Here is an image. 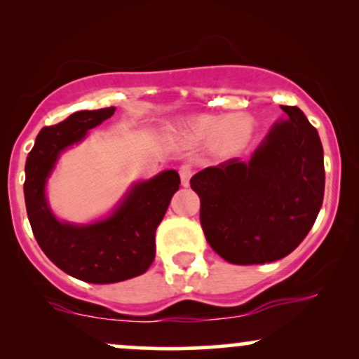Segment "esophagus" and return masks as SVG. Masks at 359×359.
<instances>
[{"label": "esophagus", "mask_w": 359, "mask_h": 359, "mask_svg": "<svg viewBox=\"0 0 359 359\" xmlns=\"http://www.w3.org/2000/svg\"><path fill=\"white\" fill-rule=\"evenodd\" d=\"M179 174H180V180H182V185H184V187H187L189 182H191V177L194 174L192 167L185 163V165H182V167L179 168Z\"/></svg>", "instance_id": "1"}]
</instances>
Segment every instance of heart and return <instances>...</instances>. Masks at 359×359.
Returning a JSON list of instances; mask_svg holds the SVG:
<instances>
[{
	"mask_svg": "<svg viewBox=\"0 0 359 359\" xmlns=\"http://www.w3.org/2000/svg\"><path fill=\"white\" fill-rule=\"evenodd\" d=\"M179 135L189 143L211 140L214 150L221 155H233L243 150L253 135V119L245 113L196 114L179 125Z\"/></svg>",
	"mask_w": 359,
	"mask_h": 359,
	"instance_id": "obj_1",
	"label": "heart"
}]
</instances>
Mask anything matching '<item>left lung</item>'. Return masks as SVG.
Instances as JSON below:
<instances>
[{
    "label": "left lung",
    "mask_w": 359,
    "mask_h": 359,
    "mask_svg": "<svg viewBox=\"0 0 359 359\" xmlns=\"http://www.w3.org/2000/svg\"><path fill=\"white\" fill-rule=\"evenodd\" d=\"M248 162L231 158L191 179L201 199V226L211 248L234 265L287 257L314 226L324 199V151L319 133L297 106Z\"/></svg>",
    "instance_id": "1"
}]
</instances>
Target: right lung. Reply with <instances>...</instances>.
Listing matches in <instances>:
<instances>
[{
	"label": "right lung",
	"instance_id": "right-lung-1",
	"mask_svg": "<svg viewBox=\"0 0 359 359\" xmlns=\"http://www.w3.org/2000/svg\"><path fill=\"white\" fill-rule=\"evenodd\" d=\"M114 109L77 111L59 125L42 128L25 165V204L36 243L53 265L89 283L123 282L150 269L155 231L180 184L175 170H163L131 185L114 211L100 221L74 224L57 219L45 196L57 160L113 116Z\"/></svg>",
	"mask_w": 359,
	"mask_h": 359
}]
</instances>
